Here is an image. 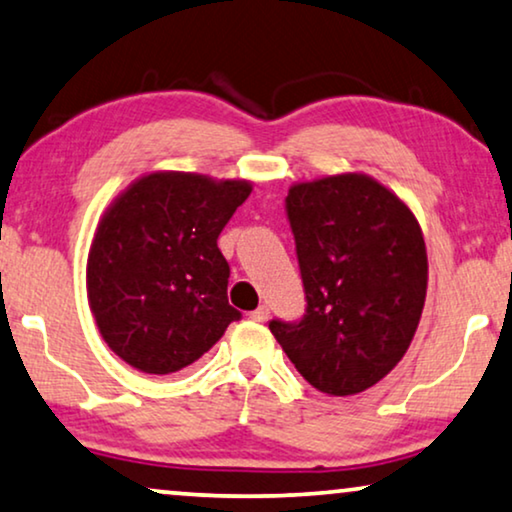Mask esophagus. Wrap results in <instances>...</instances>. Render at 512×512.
<instances>
[{
	"label": "esophagus",
	"mask_w": 512,
	"mask_h": 512,
	"mask_svg": "<svg viewBox=\"0 0 512 512\" xmlns=\"http://www.w3.org/2000/svg\"><path fill=\"white\" fill-rule=\"evenodd\" d=\"M250 318H253L255 322H264L266 318H269V306H257L253 313H250Z\"/></svg>",
	"instance_id": "esophagus-1"
}]
</instances>
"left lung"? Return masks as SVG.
I'll return each instance as SVG.
<instances>
[{
	"label": "left lung",
	"instance_id": "left-lung-1",
	"mask_svg": "<svg viewBox=\"0 0 512 512\" xmlns=\"http://www.w3.org/2000/svg\"><path fill=\"white\" fill-rule=\"evenodd\" d=\"M306 311L273 318L271 334L315 390L348 397L406 355L427 297V250L415 215L364 174L290 187Z\"/></svg>",
	"mask_w": 512,
	"mask_h": 512
}]
</instances>
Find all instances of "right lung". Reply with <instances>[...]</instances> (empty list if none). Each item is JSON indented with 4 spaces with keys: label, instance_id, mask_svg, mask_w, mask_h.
Wrapping results in <instances>:
<instances>
[{
    "label": "right lung",
    "instance_id": "obj_1",
    "mask_svg": "<svg viewBox=\"0 0 512 512\" xmlns=\"http://www.w3.org/2000/svg\"><path fill=\"white\" fill-rule=\"evenodd\" d=\"M250 190L248 181L157 171L104 213L88 257V299L104 341L129 366L181 371L241 320L227 299L218 236Z\"/></svg>",
    "mask_w": 512,
    "mask_h": 512
}]
</instances>
